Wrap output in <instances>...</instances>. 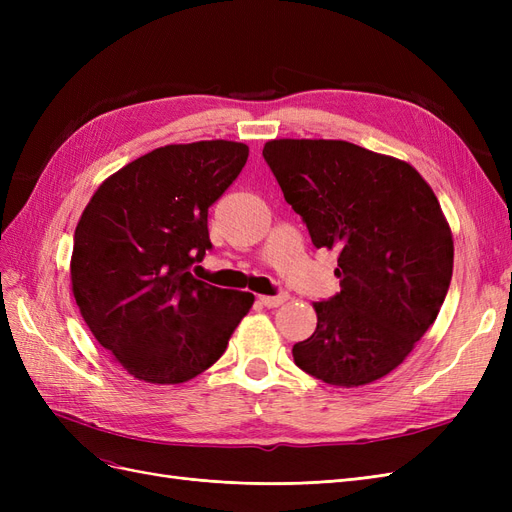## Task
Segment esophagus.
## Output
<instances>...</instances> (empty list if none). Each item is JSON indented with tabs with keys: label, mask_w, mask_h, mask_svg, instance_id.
<instances>
[{
	"label": "esophagus",
	"mask_w": 512,
	"mask_h": 512,
	"mask_svg": "<svg viewBox=\"0 0 512 512\" xmlns=\"http://www.w3.org/2000/svg\"><path fill=\"white\" fill-rule=\"evenodd\" d=\"M288 299H290L288 294H275V297H269V294H260V297H258V301H260L262 305H265V307H280V305H284Z\"/></svg>",
	"instance_id": "esophagus-1"
}]
</instances>
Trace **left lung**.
<instances>
[{
	"label": "left lung",
	"instance_id": "left-lung-1",
	"mask_svg": "<svg viewBox=\"0 0 512 512\" xmlns=\"http://www.w3.org/2000/svg\"><path fill=\"white\" fill-rule=\"evenodd\" d=\"M316 247L337 250L339 294L314 303L294 363L335 386L391 374L436 322L453 277V232L404 160L348 141L275 138L262 149Z\"/></svg>",
	"mask_w": 512,
	"mask_h": 512
}]
</instances>
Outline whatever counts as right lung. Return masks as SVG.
<instances>
[{
	"instance_id": "right-lung-1",
	"label": "right lung",
	"mask_w": 512,
	"mask_h": 512,
	"mask_svg": "<svg viewBox=\"0 0 512 512\" xmlns=\"http://www.w3.org/2000/svg\"><path fill=\"white\" fill-rule=\"evenodd\" d=\"M235 141L166 145L119 168L74 230L72 294L98 344L130 376L181 384L224 354L252 292L196 280L211 250L207 215L241 173Z\"/></svg>"
}]
</instances>
